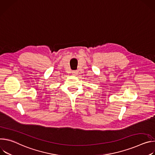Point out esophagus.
Masks as SVG:
<instances>
[{"instance_id":"1","label":"esophagus","mask_w":155,"mask_h":155,"mask_svg":"<svg viewBox=\"0 0 155 155\" xmlns=\"http://www.w3.org/2000/svg\"><path fill=\"white\" fill-rule=\"evenodd\" d=\"M71 73H72V74H73V75H74V76H76V75L78 74V72H77L76 71H73Z\"/></svg>"}]
</instances>
